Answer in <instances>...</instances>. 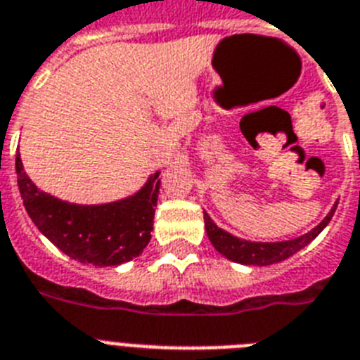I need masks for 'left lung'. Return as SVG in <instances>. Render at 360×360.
Wrapping results in <instances>:
<instances>
[{"label": "left lung", "mask_w": 360, "mask_h": 360, "mask_svg": "<svg viewBox=\"0 0 360 360\" xmlns=\"http://www.w3.org/2000/svg\"><path fill=\"white\" fill-rule=\"evenodd\" d=\"M337 204L338 202H335L331 212L323 217V221L320 222L319 226H314L313 230L304 233V236L296 237V239L280 240V243H257V240L239 239V237L231 236L226 230L217 226L215 222L212 221V217L207 215L206 212H204V224H206L207 237L212 240V245L215 246V250L224 255L226 259L233 261V263H240V265L266 266L285 261L287 257L302 250L304 246H307L333 219Z\"/></svg>", "instance_id": "left-lung-1"}]
</instances>
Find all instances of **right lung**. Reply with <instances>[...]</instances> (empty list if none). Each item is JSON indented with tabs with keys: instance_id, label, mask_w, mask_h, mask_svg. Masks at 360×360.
Here are the masks:
<instances>
[{
	"instance_id": "add662e5",
	"label": "right lung",
	"mask_w": 360,
	"mask_h": 360,
	"mask_svg": "<svg viewBox=\"0 0 360 360\" xmlns=\"http://www.w3.org/2000/svg\"><path fill=\"white\" fill-rule=\"evenodd\" d=\"M16 174L23 206L34 226L71 259L114 266L138 257L150 240L160 171L138 193L108 204H71L40 191L27 176L20 153Z\"/></svg>"
}]
</instances>
